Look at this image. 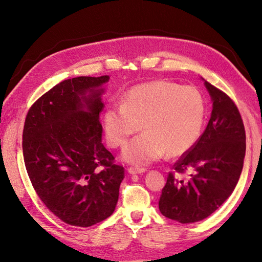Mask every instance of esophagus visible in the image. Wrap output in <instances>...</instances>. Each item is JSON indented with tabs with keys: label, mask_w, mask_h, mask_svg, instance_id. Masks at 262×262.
Returning <instances> with one entry per match:
<instances>
[{
	"label": "esophagus",
	"mask_w": 262,
	"mask_h": 262,
	"mask_svg": "<svg viewBox=\"0 0 262 262\" xmlns=\"http://www.w3.org/2000/svg\"><path fill=\"white\" fill-rule=\"evenodd\" d=\"M146 169L144 168H138V166H130L129 169H128V172H129L130 174H140L143 173V172H145Z\"/></svg>",
	"instance_id": "esophagus-1"
}]
</instances>
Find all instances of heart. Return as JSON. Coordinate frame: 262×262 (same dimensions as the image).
<instances>
[{"instance_id": "b5f03b06", "label": "heart", "mask_w": 262, "mask_h": 262, "mask_svg": "<svg viewBox=\"0 0 262 262\" xmlns=\"http://www.w3.org/2000/svg\"><path fill=\"white\" fill-rule=\"evenodd\" d=\"M206 117V101L198 89L170 81H154L133 86L121 104L103 115V129L111 147L124 145L133 134L122 158L134 165H146L168 152L180 157L196 145Z\"/></svg>"}]
</instances>
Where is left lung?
<instances>
[{
	"mask_svg": "<svg viewBox=\"0 0 262 262\" xmlns=\"http://www.w3.org/2000/svg\"><path fill=\"white\" fill-rule=\"evenodd\" d=\"M205 86L213 101L208 125L174 163L159 200L161 214L182 224L206 219L231 196L246 155V130L236 104L209 82ZM188 170L186 180L176 177Z\"/></svg>",
	"mask_w": 262,
	"mask_h": 262,
	"instance_id": "left-lung-1",
	"label": "left lung"
}]
</instances>
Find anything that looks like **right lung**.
Returning <instances> with one entry per match:
<instances>
[{
	"label": "right lung",
	"instance_id": "obj_1",
	"mask_svg": "<svg viewBox=\"0 0 262 262\" xmlns=\"http://www.w3.org/2000/svg\"><path fill=\"white\" fill-rule=\"evenodd\" d=\"M79 76L52 88L28 111L22 151L39 198L64 223L89 227L114 213L124 168L102 144V85Z\"/></svg>",
	"mask_w": 262,
	"mask_h": 262
}]
</instances>
